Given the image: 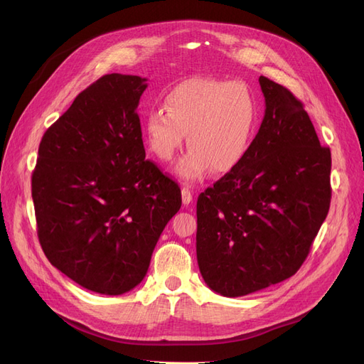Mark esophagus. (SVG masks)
<instances>
[{
  "mask_svg": "<svg viewBox=\"0 0 364 364\" xmlns=\"http://www.w3.org/2000/svg\"><path fill=\"white\" fill-rule=\"evenodd\" d=\"M182 202L183 205H190L193 202V191L188 188V186H183L182 188Z\"/></svg>",
  "mask_w": 364,
  "mask_h": 364,
  "instance_id": "obj_1",
  "label": "esophagus"
}]
</instances>
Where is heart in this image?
I'll list each match as a JSON object with an SVG mask.
<instances>
[{"label": "heart", "mask_w": 364, "mask_h": 364, "mask_svg": "<svg viewBox=\"0 0 364 364\" xmlns=\"http://www.w3.org/2000/svg\"><path fill=\"white\" fill-rule=\"evenodd\" d=\"M165 108L155 107L144 119L150 151L170 162L188 134V151L176 165L185 181H197L214 167L228 173L243 161L255 130L258 103L245 83L188 79L165 95Z\"/></svg>", "instance_id": "1"}]
</instances>
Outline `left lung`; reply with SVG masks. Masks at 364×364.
I'll use <instances>...</instances> for the list:
<instances>
[{"instance_id": "obj_1", "label": "left lung", "mask_w": 364, "mask_h": 364, "mask_svg": "<svg viewBox=\"0 0 364 364\" xmlns=\"http://www.w3.org/2000/svg\"><path fill=\"white\" fill-rule=\"evenodd\" d=\"M266 112L235 168L197 199V262L206 285L246 296L299 270L328 215L331 151L304 105L259 77Z\"/></svg>"}]
</instances>
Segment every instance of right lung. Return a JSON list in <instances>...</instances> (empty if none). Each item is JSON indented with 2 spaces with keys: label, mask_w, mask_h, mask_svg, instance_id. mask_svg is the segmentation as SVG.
<instances>
[{
  "label": "right lung",
  "mask_w": 364,
  "mask_h": 364,
  "mask_svg": "<svg viewBox=\"0 0 364 364\" xmlns=\"http://www.w3.org/2000/svg\"><path fill=\"white\" fill-rule=\"evenodd\" d=\"M139 75L106 74L75 97L42 136L31 197L38 237L54 267L100 294L144 279L181 188L146 161Z\"/></svg>",
  "instance_id": "right-lung-1"
}]
</instances>
